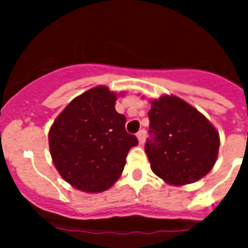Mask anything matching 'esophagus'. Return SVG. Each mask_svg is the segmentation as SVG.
Wrapping results in <instances>:
<instances>
[{
  "instance_id": "esophagus-1",
  "label": "esophagus",
  "mask_w": 248,
  "mask_h": 248,
  "mask_svg": "<svg viewBox=\"0 0 248 248\" xmlns=\"http://www.w3.org/2000/svg\"><path fill=\"white\" fill-rule=\"evenodd\" d=\"M145 139H146V131L145 130L139 131V132H137V140H139V143H140V145H143Z\"/></svg>"
}]
</instances>
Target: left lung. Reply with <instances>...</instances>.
I'll return each mask as SVG.
<instances>
[{
    "label": "left lung",
    "mask_w": 248,
    "mask_h": 248,
    "mask_svg": "<svg viewBox=\"0 0 248 248\" xmlns=\"http://www.w3.org/2000/svg\"><path fill=\"white\" fill-rule=\"evenodd\" d=\"M150 139L145 145L151 170L171 185L194 183L211 171L219 134L193 106L176 95L151 101Z\"/></svg>",
    "instance_id": "8db88e82"
}]
</instances>
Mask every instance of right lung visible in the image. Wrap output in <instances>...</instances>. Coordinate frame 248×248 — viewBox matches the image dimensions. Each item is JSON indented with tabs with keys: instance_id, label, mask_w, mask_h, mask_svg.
Wrapping results in <instances>:
<instances>
[{
	"instance_id": "add662e5",
	"label": "right lung",
	"mask_w": 248,
	"mask_h": 248,
	"mask_svg": "<svg viewBox=\"0 0 248 248\" xmlns=\"http://www.w3.org/2000/svg\"><path fill=\"white\" fill-rule=\"evenodd\" d=\"M117 95L98 85L78 95L49 131L53 163L66 183L85 193L109 189L124 171L136 136L126 132V117L114 105Z\"/></svg>"
}]
</instances>
